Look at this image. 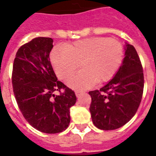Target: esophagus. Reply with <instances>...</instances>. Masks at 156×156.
Wrapping results in <instances>:
<instances>
[{"mask_svg": "<svg viewBox=\"0 0 156 156\" xmlns=\"http://www.w3.org/2000/svg\"><path fill=\"white\" fill-rule=\"evenodd\" d=\"M75 94H76V97H79L80 95L82 93H81L80 91H78V90H76V91L75 92Z\"/></svg>", "mask_w": 156, "mask_h": 156, "instance_id": "34e87169", "label": "esophagus"}]
</instances>
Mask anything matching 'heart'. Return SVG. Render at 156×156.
I'll use <instances>...</instances> for the list:
<instances>
[{"instance_id": "obj_1", "label": "heart", "mask_w": 156, "mask_h": 156, "mask_svg": "<svg viewBox=\"0 0 156 156\" xmlns=\"http://www.w3.org/2000/svg\"><path fill=\"white\" fill-rule=\"evenodd\" d=\"M121 43L107 37H90L63 44L51 52V62L59 79L69 76L79 66L81 70L67 80L69 87L84 90L96 83L107 82L119 69L123 58Z\"/></svg>"}]
</instances>
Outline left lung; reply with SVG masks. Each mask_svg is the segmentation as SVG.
<instances>
[{
    "label": "left lung",
    "mask_w": 156,
    "mask_h": 156,
    "mask_svg": "<svg viewBox=\"0 0 156 156\" xmlns=\"http://www.w3.org/2000/svg\"><path fill=\"white\" fill-rule=\"evenodd\" d=\"M143 89L141 62L134 47L126 43L125 57L115 76L100 90L89 91L90 112L94 126L112 130L126 124L137 112Z\"/></svg>",
    "instance_id": "obj_1"
}]
</instances>
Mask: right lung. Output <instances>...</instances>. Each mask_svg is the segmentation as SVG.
I'll use <instances>...</instances> for the list:
<instances>
[{"label":"right lung","instance_id":"right-lung-1","mask_svg":"<svg viewBox=\"0 0 156 156\" xmlns=\"http://www.w3.org/2000/svg\"><path fill=\"white\" fill-rule=\"evenodd\" d=\"M50 37H36L19 48L12 70L18 106L33 127L46 133L62 132L70 122L69 108L76 101L73 90L58 81L51 64ZM64 93L55 95V91Z\"/></svg>","mask_w":156,"mask_h":156}]
</instances>
